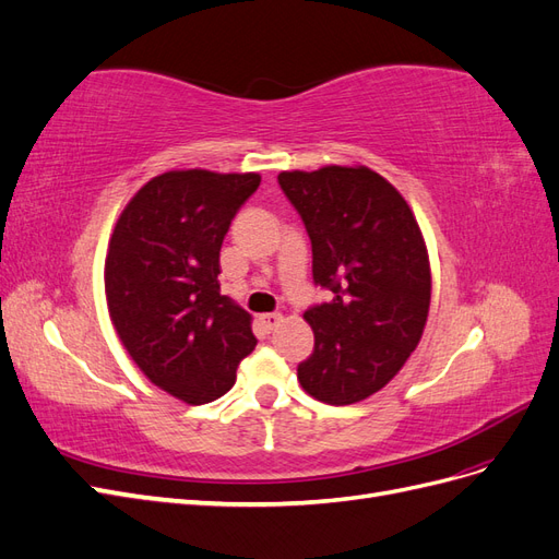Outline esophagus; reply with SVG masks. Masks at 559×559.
<instances>
[{
	"mask_svg": "<svg viewBox=\"0 0 559 559\" xmlns=\"http://www.w3.org/2000/svg\"><path fill=\"white\" fill-rule=\"evenodd\" d=\"M261 321H263V326L267 329V331H275L282 321H284V317L280 314V312H267V314H261Z\"/></svg>",
	"mask_w": 559,
	"mask_h": 559,
	"instance_id": "esophagus-1",
	"label": "esophagus"
}]
</instances>
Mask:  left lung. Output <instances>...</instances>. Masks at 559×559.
Returning <instances> with one entry per match:
<instances>
[{
    "mask_svg": "<svg viewBox=\"0 0 559 559\" xmlns=\"http://www.w3.org/2000/svg\"><path fill=\"white\" fill-rule=\"evenodd\" d=\"M312 240V277L333 298L302 319L314 349L298 382L329 405L359 403L392 380L425 333L431 265L405 198L366 165L280 173Z\"/></svg>",
    "mask_w": 559,
    "mask_h": 559,
    "instance_id": "8db88e82",
    "label": "left lung"
}]
</instances>
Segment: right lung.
Here are the masks:
<instances>
[{
    "label": "right lung",
    "instance_id": "add662e5",
    "mask_svg": "<svg viewBox=\"0 0 559 559\" xmlns=\"http://www.w3.org/2000/svg\"><path fill=\"white\" fill-rule=\"evenodd\" d=\"M259 183V173H163L130 198L109 238L105 294L118 341L189 405L224 396L257 347L251 314L218 292V251Z\"/></svg>",
    "mask_w": 559,
    "mask_h": 559
}]
</instances>
